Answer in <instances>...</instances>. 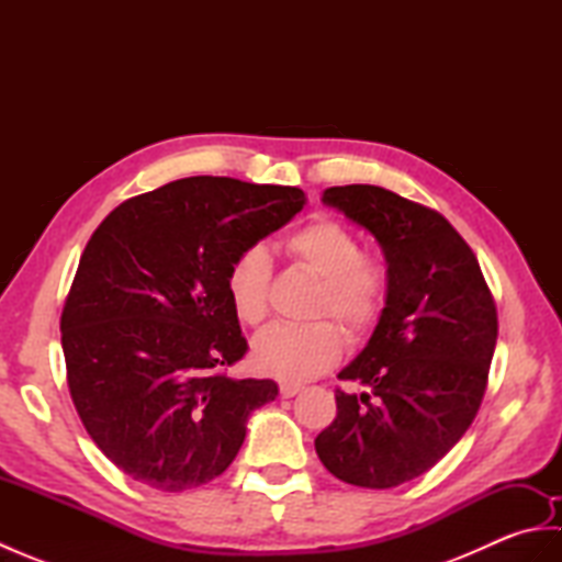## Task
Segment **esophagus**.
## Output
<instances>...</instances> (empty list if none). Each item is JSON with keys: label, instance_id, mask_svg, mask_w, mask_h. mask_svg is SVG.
<instances>
[{"label": "esophagus", "instance_id": "1", "mask_svg": "<svg viewBox=\"0 0 562 562\" xmlns=\"http://www.w3.org/2000/svg\"><path fill=\"white\" fill-rule=\"evenodd\" d=\"M302 389H304L302 384H292V381H282V384H280L282 398H292V396H296V393H300Z\"/></svg>", "mask_w": 562, "mask_h": 562}]
</instances>
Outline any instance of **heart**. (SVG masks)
Here are the masks:
<instances>
[{"mask_svg": "<svg viewBox=\"0 0 562 562\" xmlns=\"http://www.w3.org/2000/svg\"><path fill=\"white\" fill-rule=\"evenodd\" d=\"M288 254L321 278L316 314L336 316L352 336L372 330L386 304L389 274L376 256L362 254L348 226L318 217L284 238ZM226 294L236 318L260 326L268 316L270 258L262 246H248L226 270ZM342 336L330 321L308 326H272L254 340L250 362L260 374L306 381L336 364Z\"/></svg>", "mask_w": 562, "mask_h": 562, "instance_id": "obj_1", "label": "heart"}]
</instances>
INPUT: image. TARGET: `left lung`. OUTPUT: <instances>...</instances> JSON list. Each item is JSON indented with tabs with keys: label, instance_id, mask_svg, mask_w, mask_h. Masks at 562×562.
<instances>
[{
	"label": "left lung",
	"instance_id": "left-lung-1",
	"mask_svg": "<svg viewBox=\"0 0 562 562\" xmlns=\"http://www.w3.org/2000/svg\"><path fill=\"white\" fill-rule=\"evenodd\" d=\"M321 200L376 238L389 292L372 338L338 374L364 391H336V420L314 445L336 479L384 491L432 469L473 423L497 312L479 258L439 212L379 186Z\"/></svg>",
	"mask_w": 562,
	"mask_h": 562
}]
</instances>
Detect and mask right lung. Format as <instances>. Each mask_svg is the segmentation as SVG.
Here are the masks:
<instances>
[{"label":"right lung","instance_id":"right-lung-1","mask_svg":"<svg viewBox=\"0 0 562 562\" xmlns=\"http://www.w3.org/2000/svg\"><path fill=\"white\" fill-rule=\"evenodd\" d=\"M304 205L300 188L193 176L125 200L89 238L59 321L67 384L130 479L164 493L217 479L278 396L224 374L248 350L226 270Z\"/></svg>","mask_w":562,"mask_h":562}]
</instances>
